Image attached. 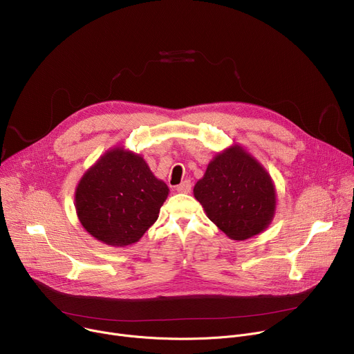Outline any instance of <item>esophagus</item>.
<instances>
[{
	"mask_svg": "<svg viewBox=\"0 0 354 354\" xmlns=\"http://www.w3.org/2000/svg\"><path fill=\"white\" fill-rule=\"evenodd\" d=\"M190 189H192L190 180H183L180 185L176 186V190L179 192V194H189Z\"/></svg>",
	"mask_w": 354,
	"mask_h": 354,
	"instance_id": "1",
	"label": "esophagus"
}]
</instances>
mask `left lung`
I'll return each mask as SVG.
<instances>
[{
    "label": "left lung",
    "mask_w": 354,
    "mask_h": 354,
    "mask_svg": "<svg viewBox=\"0 0 354 354\" xmlns=\"http://www.w3.org/2000/svg\"><path fill=\"white\" fill-rule=\"evenodd\" d=\"M194 195L216 226L239 241L264 232L277 209L274 180L239 144L213 156Z\"/></svg>",
    "instance_id": "8db88e82"
}]
</instances>
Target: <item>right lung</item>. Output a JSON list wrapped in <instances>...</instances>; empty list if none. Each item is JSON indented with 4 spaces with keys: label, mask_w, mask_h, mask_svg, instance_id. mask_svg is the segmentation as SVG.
I'll list each match as a JSON object with an SVG mask.
<instances>
[{
    "label": "right lung",
    "mask_w": 354,
    "mask_h": 354,
    "mask_svg": "<svg viewBox=\"0 0 354 354\" xmlns=\"http://www.w3.org/2000/svg\"><path fill=\"white\" fill-rule=\"evenodd\" d=\"M169 195L145 159L124 147L103 153L80 178L75 207L84 230L111 247L137 243Z\"/></svg>",
    "instance_id": "add662e5"
}]
</instances>
